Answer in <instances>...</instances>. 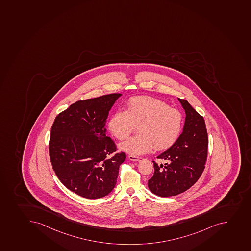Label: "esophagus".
Masks as SVG:
<instances>
[{"mask_svg":"<svg viewBox=\"0 0 251 251\" xmlns=\"http://www.w3.org/2000/svg\"><path fill=\"white\" fill-rule=\"evenodd\" d=\"M128 158H129V160H131V161H140L141 159H143V158H141V157L134 156V155H129Z\"/></svg>","mask_w":251,"mask_h":251,"instance_id":"1","label":"esophagus"}]
</instances>
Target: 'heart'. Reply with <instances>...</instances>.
I'll return each mask as SVG.
<instances>
[{"mask_svg": "<svg viewBox=\"0 0 251 251\" xmlns=\"http://www.w3.org/2000/svg\"><path fill=\"white\" fill-rule=\"evenodd\" d=\"M183 116L169 103L149 96H134L127 102V109L113 113L108 127L119 140L126 138L138 125V134L120 144V149L130 155H140L174 145L180 135Z\"/></svg>", "mask_w": 251, "mask_h": 251, "instance_id": "obj_1", "label": "heart"}]
</instances>
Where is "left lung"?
Instances as JSON below:
<instances>
[{
  "label": "left lung",
  "instance_id": "1",
  "mask_svg": "<svg viewBox=\"0 0 251 251\" xmlns=\"http://www.w3.org/2000/svg\"><path fill=\"white\" fill-rule=\"evenodd\" d=\"M185 112L183 131L177 140L157 158L167 160L154 164V175L148 180L151 191L160 197L175 196L189 190L201 176L206 164L208 137L203 117L187 100L178 98Z\"/></svg>",
  "mask_w": 251,
  "mask_h": 251
}]
</instances>
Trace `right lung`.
I'll list each match as a JSON object with an SVG mask.
<instances>
[{"mask_svg": "<svg viewBox=\"0 0 251 251\" xmlns=\"http://www.w3.org/2000/svg\"><path fill=\"white\" fill-rule=\"evenodd\" d=\"M122 94L79 100L56 116L50 134V160L59 180L86 199L103 198L115 187L124 152L106 135V119Z\"/></svg>", "mask_w": 251, "mask_h": 251, "instance_id": "right-lung-1", "label": "right lung"}]
</instances>
